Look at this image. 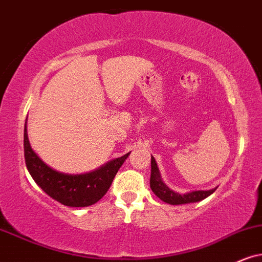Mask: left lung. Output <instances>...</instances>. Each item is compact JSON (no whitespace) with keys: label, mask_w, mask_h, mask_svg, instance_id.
Wrapping results in <instances>:
<instances>
[{"label":"left lung","mask_w":262,"mask_h":262,"mask_svg":"<svg viewBox=\"0 0 262 262\" xmlns=\"http://www.w3.org/2000/svg\"><path fill=\"white\" fill-rule=\"evenodd\" d=\"M150 187L154 193L160 198L161 201L165 202L168 204L179 205V204H187V203H196V202L203 201L204 198L210 196L213 192L216 190V187L211 190H198L186 192V193H179L171 190L164 184L162 180L160 169L156 163L154 156H151V178H150Z\"/></svg>","instance_id":"1"}]
</instances>
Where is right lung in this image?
<instances>
[{"instance_id": "obj_1", "label": "right lung", "mask_w": 262, "mask_h": 262, "mask_svg": "<svg viewBox=\"0 0 262 262\" xmlns=\"http://www.w3.org/2000/svg\"><path fill=\"white\" fill-rule=\"evenodd\" d=\"M130 152L115 158L98 169L82 174L58 171L45 163L32 150L28 138L26 121L24 128V156L30 175L49 197L66 207H89L104 197L114 178Z\"/></svg>"}]
</instances>
